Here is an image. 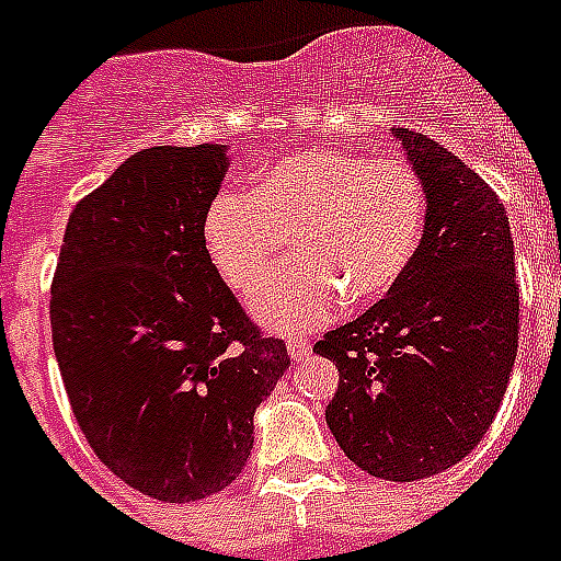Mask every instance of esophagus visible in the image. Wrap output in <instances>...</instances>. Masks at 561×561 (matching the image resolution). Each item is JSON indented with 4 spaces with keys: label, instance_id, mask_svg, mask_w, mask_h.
Masks as SVG:
<instances>
[{
    "label": "esophagus",
    "instance_id": "34e87169",
    "mask_svg": "<svg viewBox=\"0 0 561 561\" xmlns=\"http://www.w3.org/2000/svg\"><path fill=\"white\" fill-rule=\"evenodd\" d=\"M288 355L294 360H306L311 355V341L308 337H288Z\"/></svg>",
    "mask_w": 561,
    "mask_h": 561
}]
</instances>
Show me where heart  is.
<instances>
[{
  "instance_id": "obj_1",
  "label": "heart",
  "mask_w": 561,
  "mask_h": 561,
  "mask_svg": "<svg viewBox=\"0 0 561 561\" xmlns=\"http://www.w3.org/2000/svg\"><path fill=\"white\" fill-rule=\"evenodd\" d=\"M422 180L399 157L317 148L273 162L250 194H220L203 218L211 267L238 294L254 288L291 238L295 259L255 289L264 329L299 332L341 308L387 297L425 232Z\"/></svg>"
}]
</instances>
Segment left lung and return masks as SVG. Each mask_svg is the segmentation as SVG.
Segmentation results:
<instances>
[{"label":"left lung","mask_w":561,"mask_h":561,"mask_svg":"<svg viewBox=\"0 0 561 561\" xmlns=\"http://www.w3.org/2000/svg\"><path fill=\"white\" fill-rule=\"evenodd\" d=\"M427 197L399 285L314 343L341 383L325 425L360 471L413 483L469 457L504 401L518 352L510 218L497 194L434 139L392 127Z\"/></svg>","instance_id":"left-lung-1"}]
</instances>
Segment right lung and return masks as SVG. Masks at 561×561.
<instances>
[{
	"mask_svg": "<svg viewBox=\"0 0 561 561\" xmlns=\"http://www.w3.org/2000/svg\"><path fill=\"white\" fill-rule=\"evenodd\" d=\"M227 145L127 157L66 224L51 341L99 460L165 504L227 489L253 451L255 408L290 358L211 267L203 218Z\"/></svg>",
	"mask_w": 561,
	"mask_h": 561,
	"instance_id": "add662e5",
	"label": "right lung"
}]
</instances>
